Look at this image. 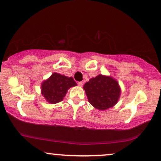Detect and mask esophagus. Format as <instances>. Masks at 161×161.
Here are the masks:
<instances>
[{"mask_svg": "<svg viewBox=\"0 0 161 161\" xmlns=\"http://www.w3.org/2000/svg\"><path fill=\"white\" fill-rule=\"evenodd\" d=\"M78 85L79 86H80V87H82V86H83V82H82V81H78Z\"/></svg>", "mask_w": 161, "mask_h": 161, "instance_id": "34e87169", "label": "esophagus"}]
</instances>
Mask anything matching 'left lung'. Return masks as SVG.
<instances>
[{
  "mask_svg": "<svg viewBox=\"0 0 161 161\" xmlns=\"http://www.w3.org/2000/svg\"><path fill=\"white\" fill-rule=\"evenodd\" d=\"M83 88L90 103L100 110L112 107L117 103L120 95L117 81L101 74L86 82Z\"/></svg>",
  "mask_w": 161,
  "mask_h": 161,
  "instance_id": "1",
  "label": "left lung"
}]
</instances>
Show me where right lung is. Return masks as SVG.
Wrapping results in <instances>:
<instances>
[{"label":"right lung","mask_w":161,"mask_h":161,"mask_svg":"<svg viewBox=\"0 0 161 161\" xmlns=\"http://www.w3.org/2000/svg\"><path fill=\"white\" fill-rule=\"evenodd\" d=\"M76 85V83L72 77L54 73L50 78L43 82L42 95L49 103H57L63 100L70 87Z\"/></svg>","instance_id":"right-lung-1"}]
</instances>
